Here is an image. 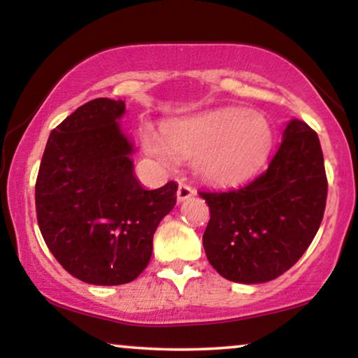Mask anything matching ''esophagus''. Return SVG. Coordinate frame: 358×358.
<instances>
[{
  "label": "esophagus",
  "instance_id": "obj_1",
  "mask_svg": "<svg viewBox=\"0 0 358 358\" xmlns=\"http://www.w3.org/2000/svg\"><path fill=\"white\" fill-rule=\"evenodd\" d=\"M192 195H194V189L190 187V185L179 184V187H178V200H179V202H182V200L192 197Z\"/></svg>",
  "mask_w": 358,
  "mask_h": 358
}]
</instances>
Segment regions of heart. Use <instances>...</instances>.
<instances>
[{
    "label": "heart",
    "instance_id": "obj_1",
    "mask_svg": "<svg viewBox=\"0 0 358 358\" xmlns=\"http://www.w3.org/2000/svg\"><path fill=\"white\" fill-rule=\"evenodd\" d=\"M272 127L259 112L222 107L168 120L161 134L143 129L146 153L169 163L190 159L195 174L213 184H233L256 173L272 148Z\"/></svg>",
    "mask_w": 358,
    "mask_h": 358
}]
</instances>
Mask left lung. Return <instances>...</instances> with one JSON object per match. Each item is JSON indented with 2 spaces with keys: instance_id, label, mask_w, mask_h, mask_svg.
<instances>
[{
  "instance_id": "left-lung-1",
  "label": "left lung",
  "mask_w": 358,
  "mask_h": 358,
  "mask_svg": "<svg viewBox=\"0 0 358 358\" xmlns=\"http://www.w3.org/2000/svg\"><path fill=\"white\" fill-rule=\"evenodd\" d=\"M199 194L210 208L202 241L215 271L238 283L273 280L295 266L322 222L327 178L317 134L290 120L252 182Z\"/></svg>"
}]
</instances>
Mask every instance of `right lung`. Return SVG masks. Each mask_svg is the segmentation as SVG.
<instances>
[{"label": "right lung", "mask_w": 358, "mask_h": 358, "mask_svg": "<svg viewBox=\"0 0 358 358\" xmlns=\"http://www.w3.org/2000/svg\"><path fill=\"white\" fill-rule=\"evenodd\" d=\"M125 102L97 97L48 136L36 182L43 241L60 266L92 285H122L148 266L153 234L176 205L178 184L146 190L117 120Z\"/></svg>", "instance_id": "1"}]
</instances>
